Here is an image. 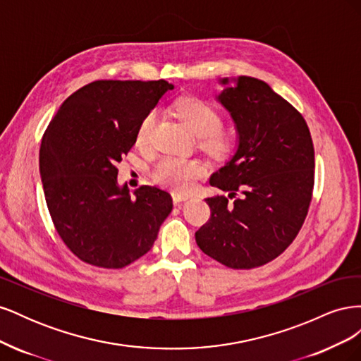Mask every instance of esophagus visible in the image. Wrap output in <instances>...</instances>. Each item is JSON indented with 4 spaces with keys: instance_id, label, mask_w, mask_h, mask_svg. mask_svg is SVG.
<instances>
[{
    "instance_id": "34e87169",
    "label": "esophagus",
    "mask_w": 361,
    "mask_h": 361,
    "mask_svg": "<svg viewBox=\"0 0 361 361\" xmlns=\"http://www.w3.org/2000/svg\"><path fill=\"white\" fill-rule=\"evenodd\" d=\"M190 197H191V194H183V192H176V191L171 192V199H173L174 203L185 202V200H188Z\"/></svg>"
}]
</instances>
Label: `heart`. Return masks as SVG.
<instances>
[{"label": "heart", "mask_w": 361, "mask_h": 361, "mask_svg": "<svg viewBox=\"0 0 361 361\" xmlns=\"http://www.w3.org/2000/svg\"><path fill=\"white\" fill-rule=\"evenodd\" d=\"M176 113L200 140V147L207 154L221 157L231 152L233 138L231 133L221 129V116L215 108L199 97H185L176 104ZM157 122V111H149L141 120L135 141L138 147H147ZM204 173V166L199 159L180 157H164L154 167V179L162 187L173 191H187L195 179Z\"/></svg>", "instance_id": "1"}]
</instances>
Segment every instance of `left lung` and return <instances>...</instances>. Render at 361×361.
Instances as JSON below:
<instances>
[{
    "label": "left lung",
    "mask_w": 361,
    "mask_h": 361,
    "mask_svg": "<svg viewBox=\"0 0 361 361\" xmlns=\"http://www.w3.org/2000/svg\"><path fill=\"white\" fill-rule=\"evenodd\" d=\"M223 78L216 96L231 113L238 146L209 183L227 192L206 199L209 221L195 232L204 255L233 269L280 256L307 216L314 149L304 117L271 87L251 76Z\"/></svg>",
    "instance_id": "left-lung-1"
}]
</instances>
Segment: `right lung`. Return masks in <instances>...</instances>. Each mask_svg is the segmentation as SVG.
<instances>
[{
    "label": "right lung",
    "instance_id": "1",
    "mask_svg": "<svg viewBox=\"0 0 361 361\" xmlns=\"http://www.w3.org/2000/svg\"><path fill=\"white\" fill-rule=\"evenodd\" d=\"M173 84L93 81L71 94L42 138L39 169L48 209L80 260L118 269L145 256L173 209L171 195L143 185L130 195L116 164L135 145L143 117Z\"/></svg>",
    "mask_w": 361,
    "mask_h": 361
}]
</instances>
